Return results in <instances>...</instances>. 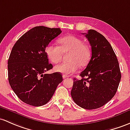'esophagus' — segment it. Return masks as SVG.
Listing matches in <instances>:
<instances>
[{
    "label": "esophagus",
    "mask_w": 130,
    "mask_h": 130,
    "mask_svg": "<svg viewBox=\"0 0 130 130\" xmlns=\"http://www.w3.org/2000/svg\"><path fill=\"white\" fill-rule=\"evenodd\" d=\"M68 75H66V74H63L62 75V78H63V79H66V78H67V77H68Z\"/></svg>",
    "instance_id": "1"
}]
</instances>
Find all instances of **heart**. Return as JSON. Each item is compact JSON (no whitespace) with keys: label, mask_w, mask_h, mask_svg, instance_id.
I'll return each mask as SVG.
<instances>
[{"label":"heart","mask_w":130,"mask_h":130,"mask_svg":"<svg viewBox=\"0 0 130 130\" xmlns=\"http://www.w3.org/2000/svg\"><path fill=\"white\" fill-rule=\"evenodd\" d=\"M59 46L49 44L45 49L47 57L53 63H57L61 60L62 53H67L68 61L61 62L54 67L56 72L71 74L78 69L79 66L87 65L90 57L89 46L83 43L81 39L74 35H67L58 40Z\"/></svg>","instance_id":"b5f03b06"}]
</instances>
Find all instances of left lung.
Here are the masks:
<instances>
[{"mask_svg":"<svg viewBox=\"0 0 130 130\" xmlns=\"http://www.w3.org/2000/svg\"><path fill=\"white\" fill-rule=\"evenodd\" d=\"M89 41L91 59L80 76L73 79L71 96L79 107L100 108L109 102L118 89L121 72L116 54L107 39L94 30L82 33Z\"/></svg>","mask_w":130,"mask_h":130,"instance_id":"8db88e82","label":"left lung"}]
</instances>
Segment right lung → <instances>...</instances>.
I'll return each mask as SVG.
<instances>
[{"label": "right lung", "instance_id": "right-lung-1", "mask_svg": "<svg viewBox=\"0 0 130 130\" xmlns=\"http://www.w3.org/2000/svg\"><path fill=\"white\" fill-rule=\"evenodd\" d=\"M61 32L60 28L35 26L12 48L8 60L9 82L15 94L26 104L40 107L47 104L62 81L59 72L44 74L53 68L46 47Z\"/></svg>", "mask_w": 130, "mask_h": 130}]
</instances>
